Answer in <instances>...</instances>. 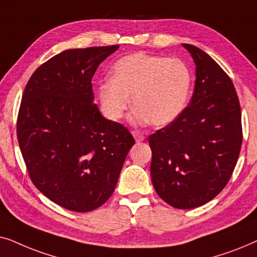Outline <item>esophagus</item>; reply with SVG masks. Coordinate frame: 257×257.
<instances>
[{
    "label": "esophagus",
    "instance_id": "obj_1",
    "mask_svg": "<svg viewBox=\"0 0 257 257\" xmlns=\"http://www.w3.org/2000/svg\"><path fill=\"white\" fill-rule=\"evenodd\" d=\"M132 135H133V137H135L136 140L138 143L139 142H143V140L145 139V136H144V133L139 132V131H132Z\"/></svg>",
    "mask_w": 257,
    "mask_h": 257
}]
</instances>
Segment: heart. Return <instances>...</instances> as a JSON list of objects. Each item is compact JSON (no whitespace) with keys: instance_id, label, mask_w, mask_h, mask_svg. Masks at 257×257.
<instances>
[{"instance_id":"obj_1","label":"heart","mask_w":257,"mask_h":257,"mask_svg":"<svg viewBox=\"0 0 257 257\" xmlns=\"http://www.w3.org/2000/svg\"><path fill=\"white\" fill-rule=\"evenodd\" d=\"M192 84V70L181 58L137 52L114 63L111 79L98 86V99L110 120L124 117L132 97L133 122L165 126L185 110Z\"/></svg>"}]
</instances>
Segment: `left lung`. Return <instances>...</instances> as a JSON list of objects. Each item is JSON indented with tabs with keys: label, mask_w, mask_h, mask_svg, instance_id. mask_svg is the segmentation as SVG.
<instances>
[{
	"label": "left lung",
	"mask_w": 257,
	"mask_h": 257,
	"mask_svg": "<svg viewBox=\"0 0 257 257\" xmlns=\"http://www.w3.org/2000/svg\"><path fill=\"white\" fill-rule=\"evenodd\" d=\"M196 65L188 106L149 137L151 178L158 195L178 209L202 206L228 184L242 145L241 107L229 76L192 44H182Z\"/></svg>",
	"instance_id": "8db88e82"
}]
</instances>
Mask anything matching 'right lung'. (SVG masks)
Wrapping results in <instances>:
<instances>
[{"label":"right lung","instance_id":"obj_1","mask_svg":"<svg viewBox=\"0 0 257 257\" xmlns=\"http://www.w3.org/2000/svg\"><path fill=\"white\" fill-rule=\"evenodd\" d=\"M119 45L70 49L38 66L24 89L17 139L38 191L85 213L107 201L135 138L93 104L92 77Z\"/></svg>","mask_w":257,"mask_h":257}]
</instances>
